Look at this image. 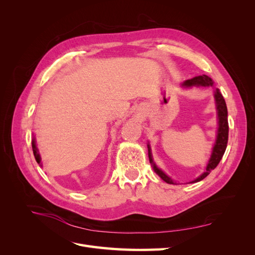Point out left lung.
I'll use <instances>...</instances> for the list:
<instances>
[{"label":"left lung","mask_w":255,"mask_h":255,"mask_svg":"<svg viewBox=\"0 0 255 255\" xmlns=\"http://www.w3.org/2000/svg\"><path fill=\"white\" fill-rule=\"evenodd\" d=\"M213 80L211 78H208L207 75H199L195 76L190 80L185 81L182 85L184 87H191V86H213ZM215 100H216V106H217V111H218V123H219V128H218V133H217V140H216V143L214 145L213 153L211 159L208 160V164L206 166L205 171L200 175L199 177L195 181H192L191 183H196L203 180L204 177H206L212 170L218 166L219 161L221 160L223 154L226 152L227 149V144H228V139H229V123H228V109H227V104L225 99H223L221 92L219 89H216L215 91ZM148 151H149V159L150 163L153 166L154 171H155L160 177L161 180H164L168 184H174L173 181L170 179V177L167 176L163 171L160 170L156 167V165L153 163V159L151 156V150H150V145L148 144Z\"/></svg>","instance_id":"obj_1"}]
</instances>
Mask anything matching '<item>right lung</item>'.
I'll return each mask as SVG.
<instances>
[{
  "instance_id": "right-lung-1",
  "label": "right lung",
  "mask_w": 255,
  "mask_h": 255,
  "mask_svg": "<svg viewBox=\"0 0 255 255\" xmlns=\"http://www.w3.org/2000/svg\"><path fill=\"white\" fill-rule=\"evenodd\" d=\"M32 148H33V153H34V156H35V158H36V161H37L38 164L40 165L41 158H40V155H39V153H38V149H37V146H36L35 137H33V140H32ZM40 166H41V165H40Z\"/></svg>"
}]
</instances>
